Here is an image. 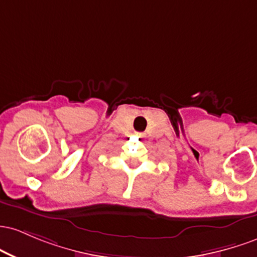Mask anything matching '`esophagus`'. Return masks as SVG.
I'll return each instance as SVG.
<instances>
[{
    "label": "esophagus",
    "instance_id": "obj_1",
    "mask_svg": "<svg viewBox=\"0 0 257 257\" xmlns=\"http://www.w3.org/2000/svg\"><path fill=\"white\" fill-rule=\"evenodd\" d=\"M137 136H138V137H142V135H141V134H137Z\"/></svg>",
    "mask_w": 257,
    "mask_h": 257
}]
</instances>
